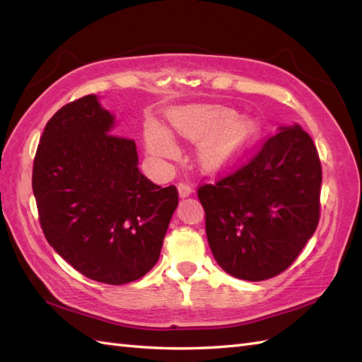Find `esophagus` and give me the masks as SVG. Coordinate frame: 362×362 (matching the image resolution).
Instances as JSON below:
<instances>
[{"label": "esophagus", "mask_w": 362, "mask_h": 362, "mask_svg": "<svg viewBox=\"0 0 362 362\" xmlns=\"http://www.w3.org/2000/svg\"><path fill=\"white\" fill-rule=\"evenodd\" d=\"M179 194H180V197H187V196H189L191 193H193V188H191L188 183H185V182H180L179 183Z\"/></svg>", "instance_id": "1"}]
</instances>
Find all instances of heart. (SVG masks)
<instances>
[{"mask_svg": "<svg viewBox=\"0 0 362 362\" xmlns=\"http://www.w3.org/2000/svg\"><path fill=\"white\" fill-rule=\"evenodd\" d=\"M175 132L197 141L204 138L201 157L209 168H218L235 160L249 148L257 126L250 119H236V113L219 105H191L173 113ZM146 143L153 156L174 157L177 153L171 134L156 122L144 130Z\"/></svg>", "mask_w": 362, "mask_h": 362, "instance_id": "obj_1", "label": "heart"}]
</instances>
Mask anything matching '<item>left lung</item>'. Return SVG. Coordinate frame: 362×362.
<instances>
[{"mask_svg": "<svg viewBox=\"0 0 362 362\" xmlns=\"http://www.w3.org/2000/svg\"><path fill=\"white\" fill-rule=\"evenodd\" d=\"M322 165L300 126L281 127L232 173L197 187L218 264L241 280L281 274L316 232Z\"/></svg>", "mask_w": 362, "mask_h": 362, "instance_id": "obj_1", "label": "left lung"}]
</instances>
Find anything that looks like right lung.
<instances>
[{"mask_svg": "<svg viewBox=\"0 0 362 362\" xmlns=\"http://www.w3.org/2000/svg\"><path fill=\"white\" fill-rule=\"evenodd\" d=\"M112 126L93 95L54 113L37 146L33 189L51 247L91 280L126 284L158 261L179 191L144 177L135 141Z\"/></svg>", "mask_w": 362, "mask_h": 362, "instance_id": "1", "label": "right lung"}]
</instances>
